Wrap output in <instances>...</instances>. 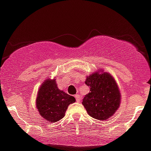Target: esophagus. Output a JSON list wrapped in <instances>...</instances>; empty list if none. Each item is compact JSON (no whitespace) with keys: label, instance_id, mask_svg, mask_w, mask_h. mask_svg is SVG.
Here are the masks:
<instances>
[{"label":"esophagus","instance_id":"obj_1","mask_svg":"<svg viewBox=\"0 0 151 151\" xmlns=\"http://www.w3.org/2000/svg\"><path fill=\"white\" fill-rule=\"evenodd\" d=\"M74 97H75L77 102H79V101L81 100V95H79V94H76V95L74 96Z\"/></svg>","mask_w":151,"mask_h":151}]
</instances>
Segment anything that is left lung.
<instances>
[{
    "instance_id": "left-lung-1",
    "label": "left lung",
    "mask_w": 151,
    "mask_h": 151,
    "mask_svg": "<svg viewBox=\"0 0 151 151\" xmlns=\"http://www.w3.org/2000/svg\"><path fill=\"white\" fill-rule=\"evenodd\" d=\"M90 93L84 96L82 104L94 119L105 120L111 117L120 104V92L113 77L109 73L96 72L85 81Z\"/></svg>"
}]
</instances>
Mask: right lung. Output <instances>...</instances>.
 <instances>
[{"label":"right lung","mask_w":151,"mask_h":151,"mask_svg":"<svg viewBox=\"0 0 151 151\" xmlns=\"http://www.w3.org/2000/svg\"><path fill=\"white\" fill-rule=\"evenodd\" d=\"M75 98L58 88L55 80L42 83L38 93L36 106L40 115L51 122H56L65 116L68 106Z\"/></svg>","instance_id":"obj_1"}]
</instances>
